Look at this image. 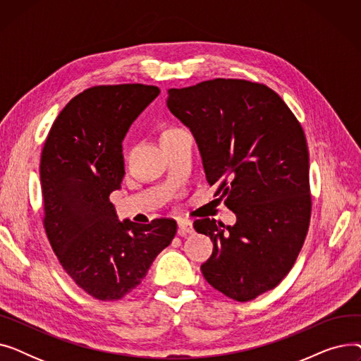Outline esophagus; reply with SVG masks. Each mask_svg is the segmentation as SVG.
<instances>
[{"mask_svg":"<svg viewBox=\"0 0 361 361\" xmlns=\"http://www.w3.org/2000/svg\"><path fill=\"white\" fill-rule=\"evenodd\" d=\"M177 222H178V235L184 237V235L192 234V233L195 231V230H193V224H192L190 221L181 219V218H180Z\"/></svg>","mask_w":361,"mask_h":361,"instance_id":"obj_1","label":"esophagus"}]
</instances>
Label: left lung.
I'll return each instance as SVG.
<instances>
[{"mask_svg":"<svg viewBox=\"0 0 361 361\" xmlns=\"http://www.w3.org/2000/svg\"><path fill=\"white\" fill-rule=\"evenodd\" d=\"M168 109L193 133L215 195L237 222L195 221L211 237L202 267L211 286L237 301L275 288L307 235L312 197L305 131L279 94L262 83L214 79L169 89Z\"/></svg>","mask_w":361,"mask_h":361,"instance_id":"left-lung-1","label":"left lung"}]
</instances>
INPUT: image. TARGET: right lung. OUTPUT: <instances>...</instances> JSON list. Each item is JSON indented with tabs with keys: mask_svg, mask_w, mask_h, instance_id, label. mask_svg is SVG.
Listing matches in <instances>:
<instances>
[{
	"mask_svg": "<svg viewBox=\"0 0 361 361\" xmlns=\"http://www.w3.org/2000/svg\"><path fill=\"white\" fill-rule=\"evenodd\" d=\"M159 92L139 83L86 89L55 118L42 149L47 237L64 271L102 301L135 290L177 233L169 218L120 222L109 202L126 174L121 143Z\"/></svg>",
	"mask_w": 361,
	"mask_h": 361,
	"instance_id": "obj_1",
	"label": "right lung"
}]
</instances>
